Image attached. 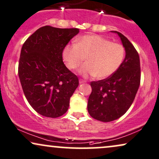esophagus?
Wrapping results in <instances>:
<instances>
[{
  "instance_id": "esophagus-1",
  "label": "esophagus",
  "mask_w": 159,
  "mask_h": 159,
  "mask_svg": "<svg viewBox=\"0 0 159 159\" xmlns=\"http://www.w3.org/2000/svg\"><path fill=\"white\" fill-rule=\"evenodd\" d=\"M84 82H86L85 80H81V79L80 80V84H82V83H84Z\"/></svg>"
}]
</instances>
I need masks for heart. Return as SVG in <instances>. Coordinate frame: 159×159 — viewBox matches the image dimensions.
<instances>
[{"label": "heart", "mask_w": 159, "mask_h": 159, "mask_svg": "<svg viewBox=\"0 0 159 159\" xmlns=\"http://www.w3.org/2000/svg\"><path fill=\"white\" fill-rule=\"evenodd\" d=\"M125 56V47L119 43L112 42L97 35H87L69 44L63 52V57L69 69H76L87 62L80 70L84 77L96 76L105 79L116 72L122 65Z\"/></svg>", "instance_id": "heart-1"}]
</instances>
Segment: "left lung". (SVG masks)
I'll use <instances>...</instances> for the list:
<instances>
[{"label":"left lung","mask_w":159,"mask_h":159,"mask_svg":"<svg viewBox=\"0 0 159 159\" xmlns=\"http://www.w3.org/2000/svg\"><path fill=\"white\" fill-rule=\"evenodd\" d=\"M125 49V57L114 75L90 82L92 92L88 98L90 116L102 122H110L125 114L132 104L141 79L139 56L125 36L117 31Z\"/></svg>","instance_id":"left-lung-1"}]
</instances>
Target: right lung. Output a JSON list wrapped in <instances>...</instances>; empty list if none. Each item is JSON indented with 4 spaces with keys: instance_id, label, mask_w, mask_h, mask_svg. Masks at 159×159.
Returning a JSON list of instances; mask_svg holds the SVG:
<instances>
[{
    "instance_id": "right-lung-1",
    "label": "right lung",
    "mask_w": 159,
    "mask_h": 159,
    "mask_svg": "<svg viewBox=\"0 0 159 159\" xmlns=\"http://www.w3.org/2000/svg\"><path fill=\"white\" fill-rule=\"evenodd\" d=\"M78 28H39L24 42L18 75L24 94L34 110L48 117L66 112L79 85L77 76L63 62V52Z\"/></svg>"
}]
</instances>
